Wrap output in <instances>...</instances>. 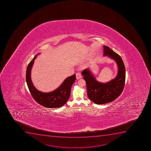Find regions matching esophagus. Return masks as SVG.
<instances>
[{
	"mask_svg": "<svg viewBox=\"0 0 151 151\" xmlns=\"http://www.w3.org/2000/svg\"><path fill=\"white\" fill-rule=\"evenodd\" d=\"M76 77L77 79H79L82 78V75L80 72H77L76 74Z\"/></svg>",
	"mask_w": 151,
	"mask_h": 151,
	"instance_id": "obj_1",
	"label": "esophagus"
}]
</instances>
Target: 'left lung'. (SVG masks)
Segmentation results:
<instances>
[{"mask_svg":"<svg viewBox=\"0 0 151 151\" xmlns=\"http://www.w3.org/2000/svg\"><path fill=\"white\" fill-rule=\"evenodd\" d=\"M103 55L116 62L118 67L116 78L106 83L96 81L90 69L83 71L82 74L87 86L88 96L90 100L97 104L109 103L118 98L124 90L125 80V69L121 57L111 49L103 46Z\"/></svg>","mask_w":151,"mask_h":151,"instance_id":"obj_1","label":"left lung"}]
</instances>
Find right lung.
<instances>
[{
	"mask_svg": "<svg viewBox=\"0 0 151 151\" xmlns=\"http://www.w3.org/2000/svg\"><path fill=\"white\" fill-rule=\"evenodd\" d=\"M30 61L27 68L26 81L32 96L39 104L47 108H59L64 105L68 101L72 85L76 80V75H73L66 78L61 85L56 90L50 93H43L37 90L31 79V70L34 60L38 55Z\"/></svg>",
	"mask_w": 151,
	"mask_h": 151,
	"instance_id": "1",
	"label": "right lung"
}]
</instances>
